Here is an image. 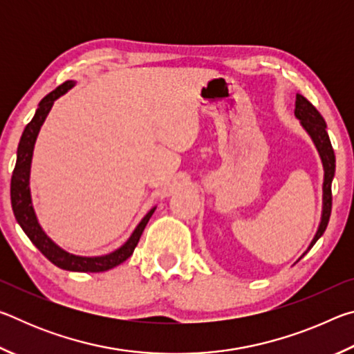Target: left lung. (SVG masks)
Instances as JSON below:
<instances>
[{"instance_id":"obj_1","label":"left lung","mask_w":354,"mask_h":354,"mask_svg":"<svg viewBox=\"0 0 354 354\" xmlns=\"http://www.w3.org/2000/svg\"><path fill=\"white\" fill-rule=\"evenodd\" d=\"M295 117L299 120L303 129L309 134L310 139H313L317 151L320 154L322 164H323V206H322V217L319 223V230H317L313 242L309 243L308 250L304 251L303 256L308 253V251L314 247L315 242L323 236L325 232L329 215H331V206H333V196H331V184L335 171V156L334 149L331 147V140H329V136L326 133V123L320 112L315 109V107L309 103V101L303 97V95L297 93L295 100ZM301 256V257H303ZM299 257V259H301ZM298 259V261H299Z\"/></svg>"}]
</instances>
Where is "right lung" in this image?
Returning a JSON list of instances; mask_svg holds the SVG:
<instances>
[{
	"label": "right lung",
	"mask_w": 354,
	"mask_h": 354,
	"mask_svg": "<svg viewBox=\"0 0 354 354\" xmlns=\"http://www.w3.org/2000/svg\"><path fill=\"white\" fill-rule=\"evenodd\" d=\"M75 86V81H65L57 88H55L51 93L40 101L37 111H35L31 122L26 124L25 131H23L21 139L19 143V149H17V162L14 173H12L10 179V201H12V211L21 230L25 234L31 239V242L40 250L48 261H51L59 268L68 272H106L111 268L120 266L128 257L134 253V248L139 243V239L142 236L143 230L151 218L153 212L156 211V206L149 209L148 214L140 220V223L136 226L133 234L124 242L122 247L111 251V253L103 256H77L71 254L68 251L59 247L57 243L51 241L46 236L44 227L40 226L37 215H35L32 198H31V187H29V178H31V162L34 154V145L37 140V136L40 133L41 124H44L45 118L50 113L55 101L67 93L71 87Z\"/></svg>",
	"instance_id": "1"
}]
</instances>
